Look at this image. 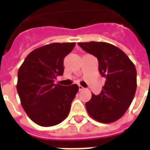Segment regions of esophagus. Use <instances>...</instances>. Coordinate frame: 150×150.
Instances as JSON below:
<instances>
[{"instance_id": "obj_1", "label": "esophagus", "mask_w": 150, "mask_h": 150, "mask_svg": "<svg viewBox=\"0 0 150 150\" xmlns=\"http://www.w3.org/2000/svg\"><path fill=\"white\" fill-rule=\"evenodd\" d=\"M83 89H84V88H83V86H81V85L79 86V91H83Z\"/></svg>"}]
</instances>
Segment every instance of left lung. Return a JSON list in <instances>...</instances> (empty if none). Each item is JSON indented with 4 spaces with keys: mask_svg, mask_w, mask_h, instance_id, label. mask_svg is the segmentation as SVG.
Wrapping results in <instances>:
<instances>
[{
    "mask_svg": "<svg viewBox=\"0 0 150 150\" xmlns=\"http://www.w3.org/2000/svg\"><path fill=\"white\" fill-rule=\"evenodd\" d=\"M78 45L97 58L100 72L106 79L100 94H92L85 104L88 113L98 122H114L125 113L135 96V66L125 53L110 43L90 42Z\"/></svg>",
    "mask_w": 150,
    "mask_h": 150,
    "instance_id": "8db88e82",
    "label": "left lung"
}]
</instances>
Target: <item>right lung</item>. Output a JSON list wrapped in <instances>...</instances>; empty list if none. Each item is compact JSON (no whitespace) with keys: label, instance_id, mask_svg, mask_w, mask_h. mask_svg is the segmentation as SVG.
Here are the masks:
<instances>
[{"label":"right lung","instance_id":"add662e5","mask_svg":"<svg viewBox=\"0 0 150 150\" xmlns=\"http://www.w3.org/2000/svg\"><path fill=\"white\" fill-rule=\"evenodd\" d=\"M75 42H54L34 50L18 72L17 91L21 106L35 124L42 127L58 125L67 117L79 91L77 84H54L62 75L63 59Z\"/></svg>","mask_w":150,"mask_h":150}]
</instances>
